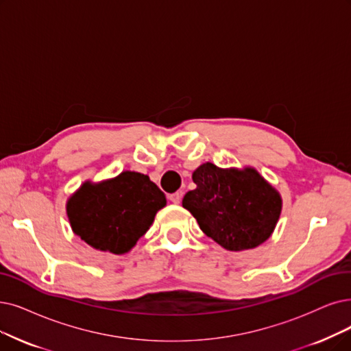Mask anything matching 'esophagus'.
I'll use <instances>...</instances> for the list:
<instances>
[{
    "label": "esophagus",
    "mask_w": 351,
    "mask_h": 351,
    "mask_svg": "<svg viewBox=\"0 0 351 351\" xmlns=\"http://www.w3.org/2000/svg\"><path fill=\"white\" fill-rule=\"evenodd\" d=\"M168 200H170V202L174 203V204H178V203L181 202V194H180V193H171V194H168Z\"/></svg>",
    "instance_id": "esophagus-1"
}]
</instances>
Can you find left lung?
<instances>
[{
  "label": "left lung",
  "mask_w": 351,
  "mask_h": 351,
  "mask_svg": "<svg viewBox=\"0 0 351 351\" xmlns=\"http://www.w3.org/2000/svg\"><path fill=\"white\" fill-rule=\"evenodd\" d=\"M194 190L183 207L206 236L221 247L241 252L269 239L282 208L281 194L255 168H219L202 164L193 173Z\"/></svg>",
  "instance_id": "8db88e82"
}]
</instances>
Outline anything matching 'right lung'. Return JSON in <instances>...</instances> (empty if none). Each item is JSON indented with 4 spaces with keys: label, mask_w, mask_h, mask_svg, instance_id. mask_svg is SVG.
Instances as JSON below:
<instances>
[{
    "label": "right lung",
    "mask_w": 351,
    "mask_h": 351,
    "mask_svg": "<svg viewBox=\"0 0 351 351\" xmlns=\"http://www.w3.org/2000/svg\"><path fill=\"white\" fill-rule=\"evenodd\" d=\"M164 193L148 176L122 171L101 183L85 181L70 195L66 212L75 234L93 249L123 255L147 233Z\"/></svg>",
    "instance_id": "obj_1"
}]
</instances>
